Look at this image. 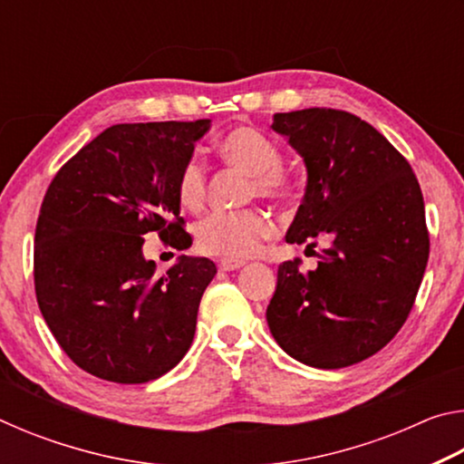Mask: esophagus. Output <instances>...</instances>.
I'll return each mask as SVG.
<instances>
[{
  "label": "esophagus",
  "instance_id": "esophagus-1",
  "mask_svg": "<svg viewBox=\"0 0 464 464\" xmlns=\"http://www.w3.org/2000/svg\"><path fill=\"white\" fill-rule=\"evenodd\" d=\"M246 266V262H235V260H221L218 262V268H221L223 272H233V270H239Z\"/></svg>",
  "mask_w": 464,
  "mask_h": 464
}]
</instances>
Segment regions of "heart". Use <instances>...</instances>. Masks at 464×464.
Wrapping results in <instances>:
<instances>
[{"label": "heart", "instance_id": "obj_1", "mask_svg": "<svg viewBox=\"0 0 464 464\" xmlns=\"http://www.w3.org/2000/svg\"><path fill=\"white\" fill-rule=\"evenodd\" d=\"M218 155L235 168L246 169L254 178L251 194L285 196L288 178L280 169L282 151L276 140L254 127H237L218 140ZM178 200L188 210L200 208L207 196V169L196 157H190L179 169L176 184ZM274 231L272 218L262 210H218L196 225V243L208 256L225 260H246L260 249L262 239Z\"/></svg>", "mask_w": 464, "mask_h": 464}]
</instances>
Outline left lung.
<instances>
[{
    "label": "left lung",
    "mask_w": 464,
    "mask_h": 464,
    "mask_svg": "<svg viewBox=\"0 0 464 464\" xmlns=\"http://www.w3.org/2000/svg\"><path fill=\"white\" fill-rule=\"evenodd\" d=\"M272 121L307 168L285 239L327 235L332 246L317 254L315 270L278 266L266 321L298 362L325 371L362 362L401 329L426 272L418 178L379 130L343 110L304 108Z\"/></svg>",
    "instance_id": "left-lung-1"
}]
</instances>
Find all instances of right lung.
I'll return each mask as SVG.
<instances>
[{"mask_svg":"<svg viewBox=\"0 0 464 464\" xmlns=\"http://www.w3.org/2000/svg\"><path fill=\"white\" fill-rule=\"evenodd\" d=\"M210 121L114 124L73 155L44 194L34 235V288L63 352L98 379L139 384L190 348L217 266L179 256L160 276L143 256L157 231L188 249L178 176Z\"/></svg>","mask_w":464,"mask_h":464,"instance_id":"add662e5","label":"right lung"}]
</instances>
